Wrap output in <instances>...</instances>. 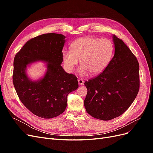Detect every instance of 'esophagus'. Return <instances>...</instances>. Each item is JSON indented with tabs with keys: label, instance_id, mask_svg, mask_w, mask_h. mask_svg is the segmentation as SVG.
I'll list each match as a JSON object with an SVG mask.
<instances>
[{
	"label": "esophagus",
	"instance_id": "obj_1",
	"mask_svg": "<svg viewBox=\"0 0 153 153\" xmlns=\"http://www.w3.org/2000/svg\"><path fill=\"white\" fill-rule=\"evenodd\" d=\"M78 84L80 85H82L83 84H84V80L82 79V78H78Z\"/></svg>",
	"mask_w": 153,
	"mask_h": 153
}]
</instances>
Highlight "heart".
<instances>
[{
  "label": "heart",
  "instance_id": "heart-1",
  "mask_svg": "<svg viewBox=\"0 0 153 153\" xmlns=\"http://www.w3.org/2000/svg\"><path fill=\"white\" fill-rule=\"evenodd\" d=\"M114 45L108 39L85 37L75 39L70 51L63 52V62L69 71H73L80 61L81 73L91 75L103 73L110 64L114 54Z\"/></svg>",
  "mask_w": 153,
  "mask_h": 153
}]
</instances>
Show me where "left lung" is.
Here are the masks:
<instances>
[{
  "label": "left lung",
  "mask_w": 153,
  "mask_h": 153,
  "mask_svg": "<svg viewBox=\"0 0 153 153\" xmlns=\"http://www.w3.org/2000/svg\"><path fill=\"white\" fill-rule=\"evenodd\" d=\"M113 41L115 53L108 66L84 83L87 112L102 121L122 115L135 100L140 87L137 59L122 39L113 35Z\"/></svg>",
  "instance_id": "8db88e82"
}]
</instances>
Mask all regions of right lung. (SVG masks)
<instances>
[{"instance_id": "1", "label": "right lung", "mask_w": 153, "mask_h": 153, "mask_svg": "<svg viewBox=\"0 0 153 153\" xmlns=\"http://www.w3.org/2000/svg\"><path fill=\"white\" fill-rule=\"evenodd\" d=\"M66 37L48 33L29 40L14 59L13 82L25 107L39 117L51 119L61 115L67 106L68 95L78 87L77 78L61 66ZM37 61L47 62L45 76L32 81L26 74V66Z\"/></svg>"}]
</instances>
